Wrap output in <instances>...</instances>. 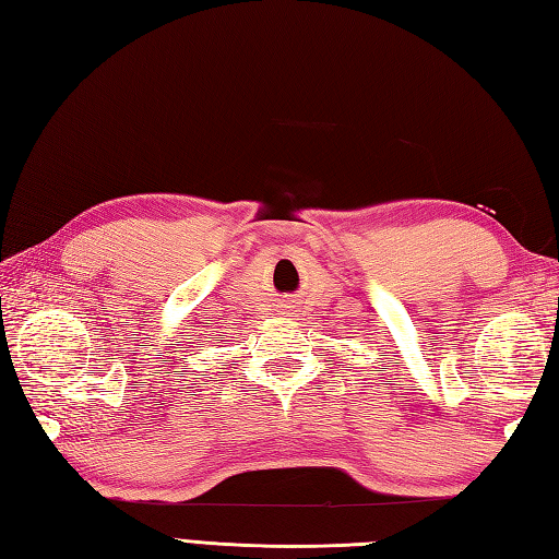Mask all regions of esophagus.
I'll use <instances>...</instances> for the list:
<instances>
[{
  "instance_id": "1",
  "label": "esophagus",
  "mask_w": 559,
  "mask_h": 559,
  "mask_svg": "<svg viewBox=\"0 0 559 559\" xmlns=\"http://www.w3.org/2000/svg\"><path fill=\"white\" fill-rule=\"evenodd\" d=\"M282 311H284V309H282Z\"/></svg>"
}]
</instances>
